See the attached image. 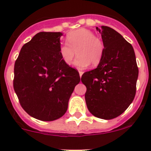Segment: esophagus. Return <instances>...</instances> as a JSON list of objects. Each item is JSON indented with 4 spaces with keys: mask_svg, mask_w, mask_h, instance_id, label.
Listing matches in <instances>:
<instances>
[{
    "mask_svg": "<svg viewBox=\"0 0 151 151\" xmlns=\"http://www.w3.org/2000/svg\"><path fill=\"white\" fill-rule=\"evenodd\" d=\"M79 74H80V77H82V75H83V72L82 71H79Z\"/></svg>",
    "mask_w": 151,
    "mask_h": 151,
    "instance_id": "obj_1",
    "label": "esophagus"
}]
</instances>
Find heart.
Returning a JSON list of instances; mask_svg holds the SVG:
<instances>
[{
    "instance_id": "heart-1",
    "label": "heart",
    "mask_w": 151,
    "mask_h": 151,
    "mask_svg": "<svg viewBox=\"0 0 151 151\" xmlns=\"http://www.w3.org/2000/svg\"><path fill=\"white\" fill-rule=\"evenodd\" d=\"M67 44L60 47L59 52L63 61L70 65L76 55L74 65L85 68L91 63L93 66L99 64L104 52V45L101 39L95 36L91 30L80 28L70 32L66 36Z\"/></svg>"
}]
</instances>
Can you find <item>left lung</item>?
Wrapping results in <instances>:
<instances>
[{
	"label": "left lung",
	"instance_id": "8db88e82",
	"mask_svg": "<svg viewBox=\"0 0 151 151\" xmlns=\"http://www.w3.org/2000/svg\"><path fill=\"white\" fill-rule=\"evenodd\" d=\"M104 45L102 59L96 68L87 71L81 80L88 110L99 118L119 116L132 104L136 94L138 70L132 45L107 26L96 27Z\"/></svg>",
	"mask_w": 151,
	"mask_h": 151
}]
</instances>
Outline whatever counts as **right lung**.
I'll return each instance as SVG.
<instances>
[{
  "label": "right lung",
  "instance_id": "right-lung-1",
  "mask_svg": "<svg viewBox=\"0 0 151 151\" xmlns=\"http://www.w3.org/2000/svg\"><path fill=\"white\" fill-rule=\"evenodd\" d=\"M62 35L60 32L38 33L22 46L15 61V93L24 110L40 121L63 116L80 81L79 73L60 57Z\"/></svg>",
  "mask_w": 151,
  "mask_h": 151
}]
</instances>
